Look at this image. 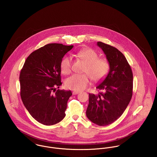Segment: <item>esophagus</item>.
<instances>
[{
    "label": "esophagus",
    "mask_w": 157,
    "mask_h": 157,
    "mask_svg": "<svg viewBox=\"0 0 157 157\" xmlns=\"http://www.w3.org/2000/svg\"><path fill=\"white\" fill-rule=\"evenodd\" d=\"M78 93H79V91H74L72 92L73 95H76V94H78Z\"/></svg>",
    "instance_id": "obj_1"
}]
</instances>
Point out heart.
<instances>
[{"label":"heart","instance_id":"1","mask_svg":"<svg viewBox=\"0 0 157 157\" xmlns=\"http://www.w3.org/2000/svg\"><path fill=\"white\" fill-rule=\"evenodd\" d=\"M78 57L86 64L84 72L87 74H75L68 78L65 82L67 88L81 91L85 89L90 84V77L96 82H101L108 76L110 66L108 61L104 58H99L98 53L92 49H84L77 53ZM71 58L65 56L61 61L60 68L64 75L69 74L71 71Z\"/></svg>","mask_w":157,"mask_h":157}]
</instances>
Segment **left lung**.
I'll use <instances>...</instances> for the list:
<instances>
[{
    "label": "left lung",
    "mask_w": 157,
    "mask_h": 157,
    "mask_svg": "<svg viewBox=\"0 0 157 157\" xmlns=\"http://www.w3.org/2000/svg\"><path fill=\"white\" fill-rule=\"evenodd\" d=\"M109 64L110 70L96 88L98 94H89L88 119L99 126L109 124L121 116L129 104L133 88V75L125 56L114 47L99 41Z\"/></svg>",
    "instance_id": "left-lung-1"
}]
</instances>
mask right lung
I'll return each mask as SVG.
<instances>
[{
    "label": "right lung",
    "mask_w": 157,
    "mask_h": 157,
    "mask_svg": "<svg viewBox=\"0 0 157 157\" xmlns=\"http://www.w3.org/2000/svg\"><path fill=\"white\" fill-rule=\"evenodd\" d=\"M73 46L51 43L31 53L20 71L22 102L37 122L53 125L65 117L71 91L56 90L62 84L60 64Z\"/></svg>",
    "instance_id": "add662e5"
}]
</instances>
